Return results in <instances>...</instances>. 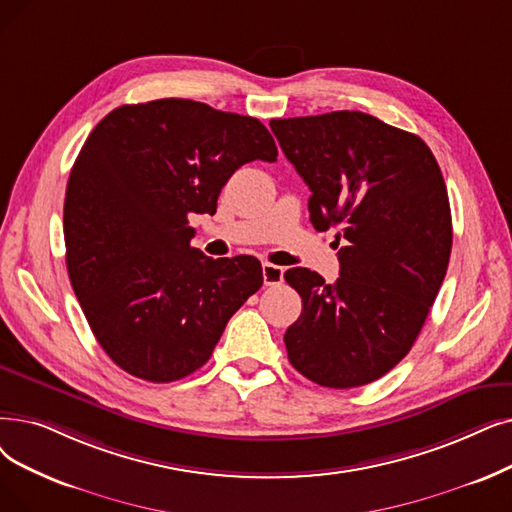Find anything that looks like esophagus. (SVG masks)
I'll list each match as a JSON object with an SVG mask.
<instances>
[{"instance_id":"1","label":"esophagus","mask_w":512,"mask_h":512,"mask_svg":"<svg viewBox=\"0 0 512 512\" xmlns=\"http://www.w3.org/2000/svg\"><path fill=\"white\" fill-rule=\"evenodd\" d=\"M261 272H263V284L265 286H276L284 278V270L280 268V265H274V263H268V261L261 265Z\"/></svg>"}]
</instances>
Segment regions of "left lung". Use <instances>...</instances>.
Wrapping results in <instances>:
<instances>
[{"mask_svg":"<svg viewBox=\"0 0 512 512\" xmlns=\"http://www.w3.org/2000/svg\"><path fill=\"white\" fill-rule=\"evenodd\" d=\"M270 127L311 190V224L343 240L335 284L307 268L284 274L303 301L284 335L288 360L322 387L368 385L406 358L446 278V182L418 136L360 110Z\"/></svg>","mask_w":512,"mask_h":512,"instance_id":"8db88e82","label":"left lung"}]
</instances>
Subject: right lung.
Wrapping results in <instances>:
<instances>
[{
	"mask_svg": "<svg viewBox=\"0 0 512 512\" xmlns=\"http://www.w3.org/2000/svg\"><path fill=\"white\" fill-rule=\"evenodd\" d=\"M276 157L261 121L184 98L125 104L94 127L66 184V268L119 368L171 383L207 364L263 272L190 247L188 217L213 215L238 167Z\"/></svg>",
	"mask_w": 512,
	"mask_h": 512,
	"instance_id": "obj_1",
	"label": "right lung"
}]
</instances>
